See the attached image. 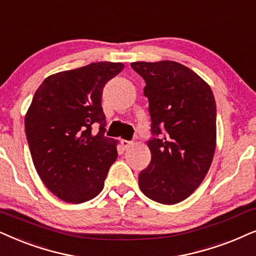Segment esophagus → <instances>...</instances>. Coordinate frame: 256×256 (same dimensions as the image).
<instances>
[{"label":"esophagus","mask_w":256,"mask_h":256,"mask_svg":"<svg viewBox=\"0 0 256 256\" xmlns=\"http://www.w3.org/2000/svg\"><path fill=\"white\" fill-rule=\"evenodd\" d=\"M132 142L127 141V140H121V146L124 149H128L129 147H132Z\"/></svg>","instance_id":"obj_1"}]
</instances>
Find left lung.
I'll return each instance as SVG.
<instances>
[{
    "label": "left lung",
    "mask_w": 256,
    "mask_h": 256,
    "mask_svg": "<svg viewBox=\"0 0 256 256\" xmlns=\"http://www.w3.org/2000/svg\"><path fill=\"white\" fill-rule=\"evenodd\" d=\"M149 101L152 160L138 175L146 196L164 204L187 198L207 175L216 144V104L198 74L174 61L132 62Z\"/></svg>",
    "instance_id": "left-lung-1"
}]
</instances>
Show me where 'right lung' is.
<instances>
[{"label":"right lung","mask_w":256,"mask_h":256,"mask_svg":"<svg viewBox=\"0 0 256 256\" xmlns=\"http://www.w3.org/2000/svg\"><path fill=\"white\" fill-rule=\"evenodd\" d=\"M124 67L90 63L48 76L35 92L24 118L26 140L43 184L63 201L82 204L104 189L118 150L104 135L102 92Z\"/></svg>","instance_id":"1"}]
</instances>
